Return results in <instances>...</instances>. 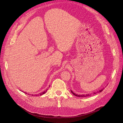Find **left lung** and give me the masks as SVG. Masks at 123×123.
<instances>
[{
	"label": "left lung",
	"mask_w": 123,
	"mask_h": 123,
	"mask_svg": "<svg viewBox=\"0 0 123 123\" xmlns=\"http://www.w3.org/2000/svg\"><path fill=\"white\" fill-rule=\"evenodd\" d=\"M103 91V89L102 90H99V92H97V93L98 92H102ZM71 92H72V93L73 94V95H74L75 96H78V97H87V96H90L91 95L90 94H86V95H84V94H83V95H78V94H76L75 93H73V91H72L71 90ZM96 92H94V94H96Z\"/></svg>",
	"instance_id": "left-lung-1"
}]
</instances>
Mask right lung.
Listing matches in <instances>:
<instances>
[{"label": "right lung", "mask_w": 123, "mask_h": 123, "mask_svg": "<svg viewBox=\"0 0 123 123\" xmlns=\"http://www.w3.org/2000/svg\"><path fill=\"white\" fill-rule=\"evenodd\" d=\"M48 89H47V90L45 91H43V92H42V93H39V95H43V94H44V93H45L47 92V91L48 90ZM25 93L26 94H27V93ZM37 95H37V94H36V95H34V96H37Z\"/></svg>", "instance_id": "obj_1"}]
</instances>
